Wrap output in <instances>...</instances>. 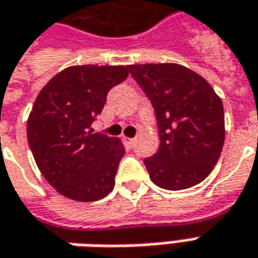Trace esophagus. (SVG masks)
<instances>
[{"label":"esophagus","instance_id":"1","mask_svg":"<svg viewBox=\"0 0 258 258\" xmlns=\"http://www.w3.org/2000/svg\"><path fill=\"white\" fill-rule=\"evenodd\" d=\"M135 143H136V139H135V138H132V139H127V145H129L131 148L135 146Z\"/></svg>","mask_w":258,"mask_h":258}]
</instances>
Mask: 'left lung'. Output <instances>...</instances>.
<instances>
[{"label": "left lung", "mask_w": 258, "mask_h": 258, "mask_svg": "<svg viewBox=\"0 0 258 258\" xmlns=\"http://www.w3.org/2000/svg\"><path fill=\"white\" fill-rule=\"evenodd\" d=\"M129 71L155 109L160 146L143 160L152 181L166 190L199 184L222 153V99L205 78L177 63L131 65Z\"/></svg>", "instance_id": "obj_1"}]
</instances>
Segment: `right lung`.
<instances>
[{"instance_id":"1","label":"right lung","mask_w":258,"mask_h":258,"mask_svg":"<svg viewBox=\"0 0 258 258\" xmlns=\"http://www.w3.org/2000/svg\"><path fill=\"white\" fill-rule=\"evenodd\" d=\"M129 67L78 65L45 85L29 113L27 136L36 166L65 198L95 202L108 196L125 148L116 138L93 132L108 92Z\"/></svg>"}]
</instances>
